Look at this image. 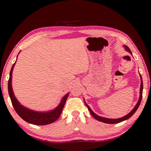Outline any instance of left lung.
Returning a JSON list of instances; mask_svg holds the SVG:
<instances>
[{
	"label": "left lung",
	"mask_w": 151,
	"mask_h": 151,
	"mask_svg": "<svg viewBox=\"0 0 151 151\" xmlns=\"http://www.w3.org/2000/svg\"><path fill=\"white\" fill-rule=\"evenodd\" d=\"M123 47L125 48V50L128 51L129 53H130L131 55H132V53H131V51L130 50V49L129 48L127 45H123ZM140 77H141V87H140V96H139V100L137 103L135 105V106L134 107V108L131 110L129 113L127 115H126L124 117H120V118H117V119H109V118H106V117H101L100 116H98L97 114H96L94 111H93L91 108H90L89 106L88 105V104L85 102L84 101V103H85V105L87 106L88 109H89V111L90 112V114L92 115V116L95 118L96 119H97L98 121L99 122H102L103 123H109V124H115V123H120L122 122L125 121V120H127L129 118H130V117L133 116V115L135 114V112L137 111V109H138L139 105H140L141 102V100H142V89H143V84H142V77H141V75H140Z\"/></svg>",
	"instance_id": "1"
}]
</instances>
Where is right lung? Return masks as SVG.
I'll return each instance as SVG.
<instances>
[{
	"instance_id": "1",
	"label": "right lung",
	"mask_w": 151,
	"mask_h": 151,
	"mask_svg": "<svg viewBox=\"0 0 151 151\" xmlns=\"http://www.w3.org/2000/svg\"><path fill=\"white\" fill-rule=\"evenodd\" d=\"M19 52V53H20ZM18 58V56H17ZM17 60V59H16ZM16 62L12 65L10 72V77L8 83V90H9V94L10 96L11 102H12V106L14 108L15 111L18 115L22 119H23L24 121L29 123H32L34 125H44L50 124L53 123L59 118L61 116V112L63 109L65 104L66 102V100L69 94V92H68L67 94H65L61 99V102L53 110H50L48 111H34L32 109L26 108L23 106L22 104L18 102V100L16 99L14 94L12 86V70L14 67Z\"/></svg>"
}]
</instances>
